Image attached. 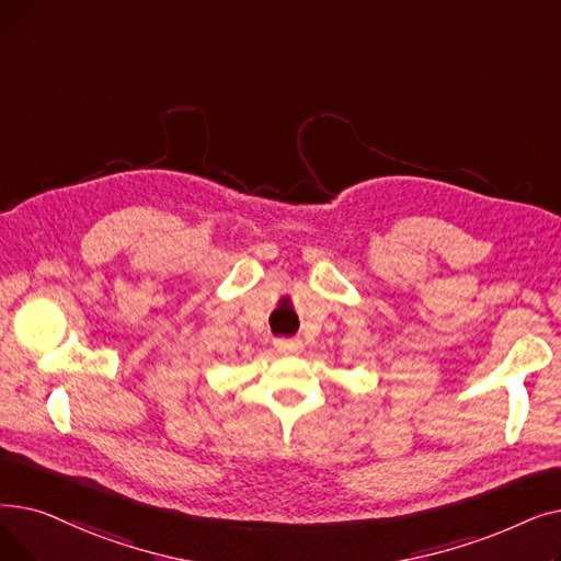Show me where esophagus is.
Segmentation results:
<instances>
[{
	"label": "esophagus",
	"mask_w": 561,
	"mask_h": 561,
	"mask_svg": "<svg viewBox=\"0 0 561 561\" xmlns=\"http://www.w3.org/2000/svg\"><path fill=\"white\" fill-rule=\"evenodd\" d=\"M273 344H275V348L279 353H298V351H302V341L294 339V336H279V339L273 341Z\"/></svg>",
	"instance_id": "1"
}]
</instances>
